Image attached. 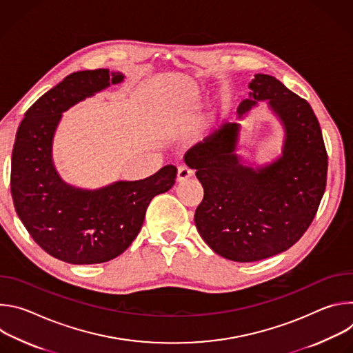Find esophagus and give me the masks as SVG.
<instances>
[{
	"label": "esophagus",
	"instance_id": "34e87169",
	"mask_svg": "<svg viewBox=\"0 0 353 353\" xmlns=\"http://www.w3.org/2000/svg\"><path fill=\"white\" fill-rule=\"evenodd\" d=\"M192 176V172L187 166H180L177 170V183H184Z\"/></svg>",
	"mask_w": 353,
	"mask_h": 353
}]
</instances>
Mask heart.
Wrapping results in <instances>:
<instances>
[{
    "mask_svg": "<svg viewBox=\"0 0 353 353\" xmlns=\"http://www.w3.org/2000/svg\"><path fill=\"white\" fill-rule=\"evenodd\" d=\"M216 106H218V110H223V109H225V106H226V100H225V97H223V96H219V97H218V103H216Z\"/></svg>",
    "mask_w": 353,
    "mask_h": 353,
    "instance_id": "1",
    "label": "heart"
}]
</instances>
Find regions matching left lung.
Segmentation results:
<instances>
[{"label":"left lung","instance_id":"8db88e82","mask_svg":"<svg viewBox=\"0 0 353 353\" xmlns=\"http://www.w3.org/2000/svg\"><path fill=\"white\" fill-rule=\"evenodd\" d=\"M248 88L239 120L268 102L285 131L281 155L259 166L245 162L237 154L240 123L225 124L184 155L204 187L196 230L216 254L237 263L276 256L303 236L324 195L328 168L321 128L306 100L265 74H256Z\"/></svg>","mask_w":353,"mask_h":353}]
</instances>
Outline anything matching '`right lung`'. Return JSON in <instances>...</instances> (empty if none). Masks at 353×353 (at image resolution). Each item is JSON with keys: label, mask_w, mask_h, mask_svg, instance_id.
<instances>
[{"label": "right lung", "mask_w": 353, "mask_h": 353, "mask_svg": "<svg viewBox=\"0 0 353 353\" xmlns=\"http://www.w3.org/2000/svg\"><path fill=\"white\" fill-rule=\"evenodd\" d=\"M123 81L121 72L105 68L74 72L36 100L17 131L11 159L15 211L46 253L70 264H100L124 253L150 201L176 180L173 165L142 180H119L96 190L74 187L59 174L53 139L63 113Z\"/></svg>", "instance_id": "right-lung-1"}]
</instances>
